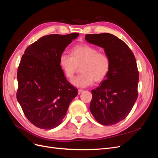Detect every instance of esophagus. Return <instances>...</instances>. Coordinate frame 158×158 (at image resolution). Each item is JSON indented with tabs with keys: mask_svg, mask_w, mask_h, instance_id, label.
<instances>
[{
	"mask_svg": "<svg viewBox=\"0 0 158 158\" xmlns=\"http://www.w3.org/2000/svg\"><path fill=\"white\" fill-rule=\"evenodd\" d=\"M83 92H84V90H83V89H79L78 90V94H80L81 93Z\"/></svg>",
	"mask_w": 158,
	"mask_h": 158,
	"instance_id": "34e87169",
	"label": "esophagus"
}]
</instances>
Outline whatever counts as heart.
I'll return each instance as SVG.
<instances>
[{
	"instance_id": "b5f03b06",
	"label": "heart",
	"mask_w": 158,
	"mask_h": 158,
	"mask_svg": "<svg viewBox=\"0 0 158 158\" xmlns=\"http://www.w3.org/2000/svg\"><path fill=\"white\" fill-rule=\"evenodd\" d=\"M71 55L62 54L59 64L65 76L72 78L80 67L81 74L71 80L75 86L85 88L92 85L94 81L102 82L109 73L111 60L108 55L89 45L74 47Z\"/></svg>"
}]
</instances>
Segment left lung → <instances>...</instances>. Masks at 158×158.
Wrapping results in <instances>:
<instances>
[{
    "mask_svg": "<svg viewBox=\"0 0 158 158\" xmlns=\"http://www.w3.org/2000/svg\"><path fill=\"white\" fill-rule=\"evenodd\" d=\"M85 39L103 48L111 64L107 77L92 90L90 111L102 125H115L127 117L138 98L139 73L135 56L125 42L110 33L87 34Z\"/></svg>",
    "mask_w": 158,
    "mask_h": 158,
    "instance_id": "obj_1",
    "label": "left lung"
}]
</instances>
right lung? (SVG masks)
Wrapping results in <instances>:
<instances>
[{"instance_id": "add662e5", "label": "right lung", "mask_w": 158, "mask_h": 158, "mask_svg": "<svg viewBox=\"0 0 158 158\" xmlns=\"http://www.w3.org/2000/svg\"><path fill=\"white\" fill-rule=\"evenodd\" d=\"M78 35L43 36L28 46L22 56L17 73L16 98L26 118L38 128L59 126L78 95V89L64 76L59 59Z\"/></svg>"}]
</instances>
